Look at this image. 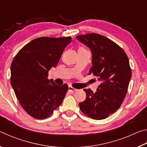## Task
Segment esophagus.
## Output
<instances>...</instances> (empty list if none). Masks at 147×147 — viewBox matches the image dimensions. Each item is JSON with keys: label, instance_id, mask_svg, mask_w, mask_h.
<instances>
[{"label": "esophagus", "instance_id": "esophagus-1", "mask_svg": "<svg viewBox=\"0 0 147 147\" xmlns=\"http://www.w3.org/2000/svg\"><path fill=\"white\" fill-rule=\"evenodd\" d=\"M76 89H74V88H73V87L72 86H69V88H68V91L70 92V93H74V92H75L76 91Z\"/></svg>", "mask_w": 147, "mask_h": 147}]
</instances>
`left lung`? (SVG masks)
<instances>
[{
	"instance_id": "1",
	"label": "left lung",
	"mask_w": 147,
	"mask_h": 147,
	"mask_svg": "<svg viewBox=\"0 0 147 147\" xmlns=\"http://www.w3.org/2000/svg\"><path fill=\"white\" fill-rule=\"evenodd\" d=\"M76 39L91 52L89 74L97 77L100 84L95 93L84 89L86 99L79 103L82 112L101 120L120 108L127 93L131 73L128 56L118 45L97 34L77 36Z\"/></svg>"
}]
</instances>
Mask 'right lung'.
<instances>
[{"instance_id":"right-lung-1","label":"right lung","mask_w":147,"mask_h":147,"mask_svg":"<svg viewBox=\"0 0 147 147\" xmlns=\"http://www.w3.org/2000/svg\"><path fill=\"white\" fill-rule=\"evenodd\" d=\"M71 41V37L35 39L12 61L11 85L22 108L32 117H49L63 102L67 85H57L47 78L49 70L56 67Z\"/></svg>"}]
</instances>
